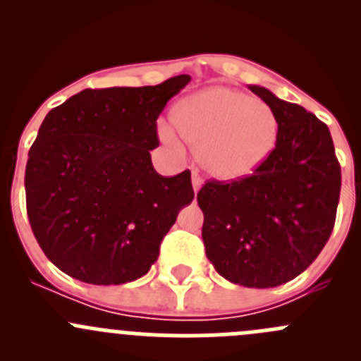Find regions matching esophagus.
Instances as JSON below:
<instances>
[{
	"mask_svg": "<svg viewBox=\"0 0 361 361\" xmlns=\"http://www.w3.org/2000/svg\"><path fill=\"white\" fill-rule=\"evenodd\" d=\"M192 187H194L195 194H197V192L201 190V187H202V178L199 176V174L195 173V171H194V173H192Z\"/></svg>",
	"mask_w": 361,
	"mask_h": 361,
	"instance_id": "34e87169",
	"label": "esophagus"
}]
</instances>
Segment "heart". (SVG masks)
Wrapping results in <instances>:
<instances>
[{
    "mask_svg": "<svg viewBox=\"0 0 361 361\" xmlns=\"http://www.w3.org/2000/svg\"><path fill=\"white\" fill-rule=\"evenodd\" d=\"M159 136L183 150H197L199 164L220 181L257 173L274 152L279 122L267 103L228 87H209L180 101L173 122L159 123Z\"/></svg>",
    "mask_w": 361,
    "mask_h": 361,
    "instance_id": "heart-1",
    "label": "heart"
}]
</instances>
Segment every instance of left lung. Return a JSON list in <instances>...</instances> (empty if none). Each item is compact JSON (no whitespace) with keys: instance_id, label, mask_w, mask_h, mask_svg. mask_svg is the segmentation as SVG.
Masks as SVG:
<instances>
[{"instance_id":"1","label":"left lung","mask_w":361,"mask_h":361,"mask_svg":"<svg viewBox=\"0 0 361 361\" xmlns=\"http://www.w3.org/2000/svg\"><path fill=\"white\" fill-rule=\"evenodd\" d=\"M272 108L279 136L267 162L245 180L199 190L207 260L235 285L274 288L304 272L332 234L341 166L330 130L298 104L250 85Z\"/></svg>"}]
</instances>
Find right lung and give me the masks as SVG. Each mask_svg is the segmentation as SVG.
<instances>
[{
  "instance_id": "right-lung-1",
  "label": "right lung",
  "mask_w": 361,
  "mask_h": 361,
  "mask_svg": "<svg viewBox=\"0 0 361 361\" xmlns=\"http://www.w3.org/2000/svg\"><path fill=\"white\" fill-rule=\"evenodd\" d=\"M188 82L85 89L45 116L25 166V204L39 248L64 274L122 285L157 262L194 190L190 171L160 176L150 150L160 111Z\"/></svg>"
}]
</instances>
